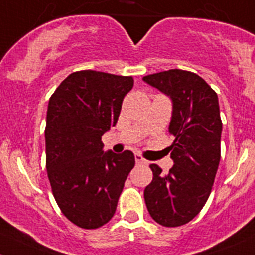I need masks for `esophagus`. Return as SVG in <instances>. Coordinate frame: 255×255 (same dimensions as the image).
Returning a JSON list of instances; mask_svg holds the SVG:
<instances>
[{
    "label": "esophagus",
    "instance_id": "esophagus-1",
    "mask_svg": "<svg viewBox=\"0 0 255 255\" xmlns=\"http://www.w3.org/2000/svg\"><path fill=\"white\" fill-rule=\"evenodd\" d=\"M134 158H135V162H137V163H141V165H146V163H147V161L144 160L143 157H142V154L135 153Z\"/></svg>",
    "mask_w": 255,
    "mask_h": 255
}]
</instances>
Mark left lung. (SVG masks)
Wrapping results in <instances>:
<instances>
[{
    "instance_id": "obj_1",
    "label": "left lung",
    "mask_w": 255,
    "mask_h": 255,
    "mask_svg": "<svg viewBox=\"0 0 255 255\" xmlns=\"http://www.w3.org/2000/svg\"><path fill=\"white\" fill-rule=\"evenodd\" d=\"M143 80L172 101L168 147L173 166L162 173L149 165L153 178L144 189L147 210L163 227H180L195 218L210 196L220 162L223 123L216 93L197 74L181 69L151 74Z\"/></svg>"
}]
</instances>
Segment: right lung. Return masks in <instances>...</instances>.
<instances>
[{
  "mask_svg": "<svg viewBox=\"0 0 255 255\" xmlns=\"http://www.w3.org/2000/svg\"><path fill=\"white\" fill-rule=\"evenodd\" d=\"M132 77L95 70L70 74L49 101L45 128L46 170L61 213L83 229L107 224L116 213L130 151H103L102 135L116 126Z\"/></svg>",
  "mask_w": 255,
  "mask_h": 255,
  "instance_id": "add662e5",
  "label": "right lung"
}]
</instances>
